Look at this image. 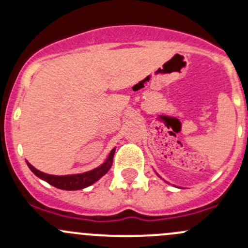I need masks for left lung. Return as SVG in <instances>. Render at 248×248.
I'll list each match as a JSON object with an SVG mask.
<instances>
[{"label":"left lung","instance_id":"obj_1","mask_svg":"<svg viewBox=\"0 0 248 248\" xmlns=\"http://www.w3.org/2000/svg\"><path fill=\"white\" fill-rule=\"evenodd\" d=\"M157 175H158V174H157ZM158 176H159V175H158ZM159 177H161V176H159Z\"/></svg>","mask_w":248,"mask_h":248}]
</instances>
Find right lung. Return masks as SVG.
I'll use <instances>...</instances> for the list:
<instances>
[{"label": "right lung", "instance_id": "obj_1", "mask_svg": "<svg viewBox=\"0 0 248 248\" xmlns=\"http://www.w3.org/2000/svg\"><path fill=\"white\" fill-rule=\"evenodd\" d=\"M115 147L110 151L108 158L106 159L103 164H101L97 168L92 169V170L82 172V174H74V175H61V176H57V175H50L46 174L43 171H39L38 169L34 168L32 164H30L26 161L27 166L31 169V171L33 172L36 176H38L39 179L44 180L47 184H50L51 186L56 187L60 189H66V191H77V189H82L86 188V187L91 186L92 184H94L96 181H98L103 175H106L110 169L112 164V158H114L115 154Z\"/></svg>", "mask_w": 248, "mask_h": 248}]
</instances>
